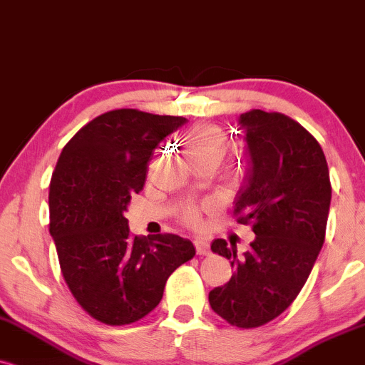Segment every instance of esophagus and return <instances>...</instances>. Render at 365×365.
<instances>
[{"mask_svg":"<svg viewBox=\"0 0 365 365\" xmlns=\"http://www.w3.org/2000/svg\"><path fill=\"white\" fill-rule=\"evenodd\" d=\"M195 247H196V252L200 255H210V252H211L210 244L205 240V238H201V237L195 238Z\"/></svg>","mask_w":365,"mask_h":365,"instance_id":"34e87169","label":"esophagus"}]
</instances>
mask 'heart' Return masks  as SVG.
<instances>
[{"instance_id":"1","label":"heart","mask_w":365,"mask_h":365,"mask_svg":"<svg viewBox=\"0 0 365 365\" xmlns=\"http://www.w3.org/2000/svg\"><path fill=\"white\" fill-rule=\"evenodd\" d=\"M184 145L192 160L195 159H215L220 160L225 150V135L215 125H200L184 137ZM187 222H196V213H187Z\"/></svg>"}]
</instances>
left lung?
Returning a JSON list of instances; mask_svg holds the SVG:
<instances>
[{
    "label": "left lung",
    "instance_id": "left-lung-1",
    "mask_svg": "<svg viewBox=\"0 0 365 365\" xmlns=\"http://www.w3.org/2000/svg\"><path fill=\"white\" fill-rule=\"evenodd\" d=\"M237 130L249 168L235 213L255 238L242 255L213 240L211 250L230 260L233 274L208 299L223 320L254 328L279 317L307 282L325 242L331 186L320 143L289 116L254 110L238 116Z\"/></svg>",
    "mask_w": 365,
    "mask_h": 365
}]
</instances>
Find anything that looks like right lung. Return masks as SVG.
<instances>
[{"label": "right lung", "mask_w": 365, "mask_h": 365, "mask_svg": "<svg viewBox=\"0 0 365 365\" xmlns=\"http://www.w3.org/2000/svg\"><path fill=\"white\" fill-rule=\"evenodd\" d=\"M184 123L182 116L108 111L58 155L48 192L58 264L76 301L106 325L150 313L170 274L196 254L191 240L174 233L130 237L125 218L154 148Z\"/></svg>", "instance_id": "right-lung-1"}]
</instances>
